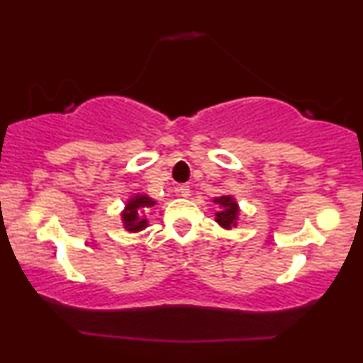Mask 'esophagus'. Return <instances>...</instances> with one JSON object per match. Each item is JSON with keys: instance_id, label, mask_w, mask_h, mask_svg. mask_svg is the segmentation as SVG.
Instances as JSON below:
<instances>
[{"instance_id": "esophagus-1", "label": "esophagus", "mask_w": 363, "mask_h": 363, "mask_svg": "<svg viewBox=\"0 0 363 363\" xmlns=\"http://www.w3.org/2000/svg\"><path fill=\"white\" fill-rule=\"evenodd\" d=\"M177 191H178V195L183 196V198L190 196V186H188V185H182V186H178V188H177Z\"/></svg>"}]
</instances>
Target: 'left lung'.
Instances as JSON below:
<instances>
[{
	"label": "left lung",
	"instance_id": "1",
	"mask_svg": "<svg viewBox=\"0 0 363 363\" xmlns=\"http://www.w3.org/2000/svg\"><path fill=\"white\" fill-rule=\"evenodd\" d=\"M216 205H220V211L216 213V223L226 230L231 226H236L238 215H240V208L233 196H220L215 198Z\"/></svg>",
	"mask_w": 363,
	"mask_h": 363
}]
</instances>
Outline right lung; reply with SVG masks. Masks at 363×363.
I'll use <instances>...</instances> for the list:
<instances>
[{"instance_id": "1", "label": "right lung", "mask_w": 363, "mask_h": 363, "mask_svg": "<svg viewBox=\"0 0 363 363\" xmlns=\"http://www.w3.org/2000/svg\"><path fill=\"white\" fill-rule=\"evenodd\" d=\"M153 205H155V201L147 195H135L133 198H130L127 203L125 210L122 213V221H123V226H125V230L137 233V231H142L143 228H147V220L142 216V213L145 211L147 208H152Z\"/></svg>"}]
</instances>
